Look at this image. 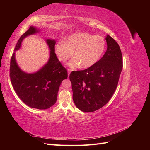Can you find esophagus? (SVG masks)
Returning <instances> with one entry per match:
<instances>
[{"instance_id":"obj_1","label":"esophagus","mask_w":150,"mask_h":150,"mask_svg":"<svg viewBox=\"0 0 150 150\" xmlns=\"http://www.w3.org/2000/svg\"><path fill=\"white\" fill-rule=\"evenodd\" d=\"M71 71H72V69H67V71H68V76H69Z\"/></svg>"}]
</instances>
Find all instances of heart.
<instances>
[{"mask_svg":"<svg viewBox=\"0 0 150 150\" xmlns=\"http://www.w3.org/2000/svg\"><path fill=\"white\" fill-rule=\"evenodd\" d=\"M106 43L101 36H94L81 33L70 35L66 42L59 40L56 45V51L61 61H66L73 56L76 57L68 63L72 68H83L93 66L98 61L105 50Z\"/></svg>","mask_w":150,"mask_h":150,"instance_id":"1","label":"heart"}]
</instances>
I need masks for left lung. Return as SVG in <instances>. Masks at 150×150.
<instances>
[{"label": "left lung", "mask_w": 150, "mask_h": 150, "mask_svg": "<svg viewBox=\"0 0 150 150\" xmlns=\"http://www.w3.org/2000/svg\"><path fill=\"white\" fill-rule=\"evenodd\" d=\"M107 50L96 64L84 70L73 71L69 75L76 107L84 112H93L110 100L117 88L122 68L120 47L108 35Z\"/></svg>", "instance_id": "8db88e82"}]
</instances>
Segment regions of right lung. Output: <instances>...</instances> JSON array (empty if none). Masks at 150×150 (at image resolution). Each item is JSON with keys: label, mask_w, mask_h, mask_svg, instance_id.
I'll list each match as a JSON object with an SVG mask.
<instances>
[{"label": "right lung", "mask_w": 150, "mask_h": 150, "mask_svg": "<svg viewBox=\"0 0 150 150\" xmlns=\"http://www.w3.org/2000/svg\"><path fill=\"white\" fill-rule=\"evenodd\" d=\"M39 30L33 26L18 40L14 51L21 47V42L26 36L35 34ZM47 43L51 50L47 64L34 74H27L17 66L13 52L11 59L10 78L17 96L30 108L46 110L56 102L59 88L62 81L67 78L66 68L58 60L55 52L54 40L47 39Z\"/></svg>", "instance_id": "obj_1"}]
</instances>
